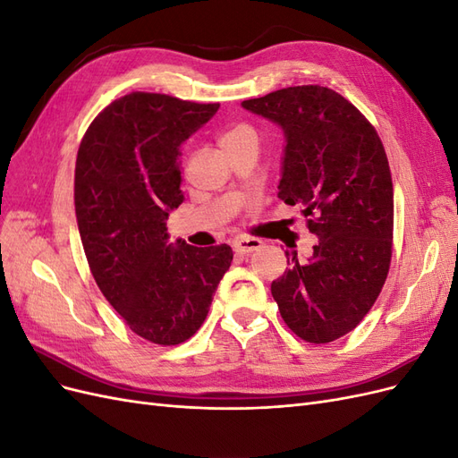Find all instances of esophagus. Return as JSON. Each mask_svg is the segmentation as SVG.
I'll return each instance as SVG.
<instances>
[{
    "instance_id": "esophagus-1",
    "label": "esophagus",
    "mask_w": 458,
    "mask_h": 458,
    "mask_svg": "<svg viewBox=\"0 0 458 458\" xmlns=\"http://www.w3.org/2000/svg\"><path fill=\"white\" fill-rule=\"evenodd\" d=\"M261 241L259 239H252V237H241V239H234L233 241V250L237 254H250L254 250H258V248H261Z\"/></svg>"
}]
</instances>
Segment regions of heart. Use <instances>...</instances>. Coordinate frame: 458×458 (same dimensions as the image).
Wrapping results in <instances>:
<instances>
[{
    "mask_svg": "<svg viewBox=\"0 0 458 458\" xmlns=\"http://www.w3.org/2000/svg\"><path fill=\"white\" fill-rule=\"evenodd\" d=\"M241 140H256V131L250 126H246V123H239V126H234L224 133V137H221V143L241 141Z\"/></svg>",
    "mask_w": 458,
    "mask_h": 458,
    "instance_id": "heart-1",
    "label": "heart"
}]
</instances>
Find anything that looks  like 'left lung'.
<instances>
[{
    "label": "left lung",
    "instance_id": "8db88e82",
    "mask_svg": "<svg viewBox=\"0 0 458 458\" xmlns=\"http://www.w3.org/2000/svg\"><path fill=\"white\" fill-rule=\"evenodd\" d=\"M286 135L279 199L301 206L318 237L271 283L283 321L310 344L352 332L377 301L394 244V183L380 135L359 110L323 86L276 89L242 101Z\"/></svg>",
    "mask_w": 458,
    "mask_h": 458
}]
</instances>
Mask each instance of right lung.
<instances>
[{"label":"right lung","mask_w":458,"mask_h":458,"mask_svg":"<svg viewBox=\"0 0 458 458\" xmlns=\"http://www.w3.org/2000/svg\"><path fill=\"white\" fill-rule=\"evenodd\" d=\"M219 103L133 91L103 108L81 137L74 206L103 296L137 336L177 345L202 327L233 261L227 244H168L165 219L183 202L179 145Z\"/></svg>","instance_id":"add662e5"}]
</instances>
